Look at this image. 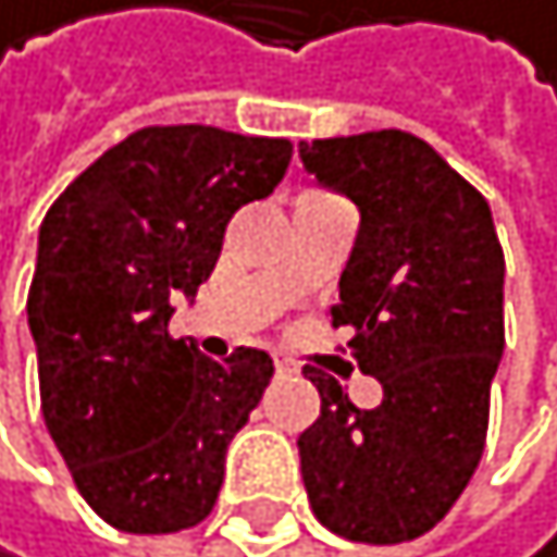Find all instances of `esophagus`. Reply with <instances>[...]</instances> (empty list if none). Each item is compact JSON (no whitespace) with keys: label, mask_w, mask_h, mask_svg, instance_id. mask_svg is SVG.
Returning a JSON list of instances; mask_svg holds the SVG:
<instances>
[{"label":"esophagus","mask_w":557,"mask_h":557,"mask_svg":"<svg viewBox=\"0 0 557 557\" xmlns=\"http://www.w3.org/2000/svg\"><path fill=\"white\" fill-rule=\"evenodd\" d=\"M273 368H276V375H295V372H298V361H290V358H281V355H276V358H273Z\"/></svg>","instance_id":"esophagus-1"}]
</instances>
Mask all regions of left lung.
<instances>
[{"instance_id": "left-lung-1", "label": "left lung", "mask_w": 557, "mask_h": 557, "mask_svg": "<svg viewBox=\"0 0 557 557\" xmlns=\"http://www.w3.org/2000/svg\"><path fill=\"white\" fill-rule=\"evenodd\" d=\"M319 185L361 210L333 326L379 379L372 410L305 364L319 418L298 438L315 520L361 544L432 530L481 463L506 347V256L487 199L424 139L379 129L298 147Z\"/></svg>"}]
</instances>
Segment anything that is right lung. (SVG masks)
<instances>
[{
	"label": "right lung",
	"mask_w": 557,
	"mask_h": 557,
	"mask_svg": "<svg viewBox=\"0 0 557 557\" xmlns=\"http://www.w3.org/2000/svg\"><path fill=\"white\" fill-rule=\"evenodd\" d=\"M287 164L290 139L147 125L45 213L27 295L41 414L115 530L178 533L213 509L273 361L256 347L202 358L168 322L213 273L235 210L267 199Z\"/></svg>",
	"instance_id": "obj_1"
}]
</instances>
